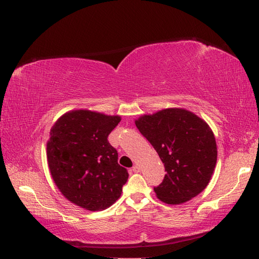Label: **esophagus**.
Segmentation results:
<instances>
[{"mask_svg":"<svg viewBox=\"0 0 259 259\" xmlns=\"http://www.w3.org/2000/svg\"><path fill=\"white\" fill-rule=\"evenodd\" d=\"M140 170H141V169H140V167L138 166V164H136V166L133 167V171H134V172H140Z\"/></svg>","mask_w":259,"mask_h":259,"instance_id":"esophagus-1","label":"esophagus"}]
</instances>
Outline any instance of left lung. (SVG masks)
Here are the masks:
<instances>
[{"instance_id":"left-lung-1","label":"left lung","mask_w":259,"mask_h":259,"mask_svg":"<svg viewBox=\"0 0 259 259\" xmlns=\"http://www.w3.org/2000/svg\"><path fill=\"white\" fill-rule=\"evenodd\" d=\"M141 135L164 166L157 197L169 205L190 200L206 188L217 162V146L209 125L188 110L170 108L136 120Z\"/></svg>"}]
</instances>
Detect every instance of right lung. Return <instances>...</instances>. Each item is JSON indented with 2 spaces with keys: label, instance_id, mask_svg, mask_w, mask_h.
<instances>
[{
  "label": "right lung",
  "instance_id": "add662e5",
  "mask_svg": "<svg viewBox=\"0 0 259 259\" xmlns=\"http://www.w3.org/2000/svg\"><path fill=\"white\" fill-rule=\"evenodd\" d=\"M121 121L90 110H72L50 131L47 157L52 178L71 202L88 210H103L117 201L128 180L108 136Z\"/></svg>",
  "mask_w": 259,
  "mask_h": 259
}]
</instances>
